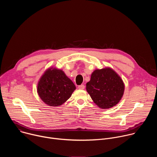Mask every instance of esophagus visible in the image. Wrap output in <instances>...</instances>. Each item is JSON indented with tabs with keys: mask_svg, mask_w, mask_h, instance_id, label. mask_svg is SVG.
I'll return each instance as SVG.
<instances>
[{
	"mask_svg": "<svg viewBox=\"0 0 157 157\" xmlns=\"http://www.w3.org/2000/svg\"><path fill=\"white\" fill-rule=\"evenodd\" d=\"M78 88L79 89H84L85 88V86L84 84H81V85H79L78 86Z\"/></svg>",
	"mask_w": 157,
	"mask_h": 157,
	"instance_id": "1",
	"label": "esophagus"
}]
</instances>
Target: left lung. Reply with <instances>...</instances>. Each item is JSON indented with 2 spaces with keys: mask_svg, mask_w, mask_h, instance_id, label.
I'll list each match as a JSON object with an SVG mask.
<instances>
[{
  "mask_svg": "<svg viewBox=\"0 0 157 157\" xmlns=\"http://www.w3.org/2000/svg\"><path fill=\"white\" fill-rule=\"evenodd\" d=\"M86 90L95 104L102 109L116 105L121 99L124 84L120 76L110 68L96 70L86 84Z\"/></svg>",
  "mask_w": 157,
  "mask_h": 157,
  "instance_id": "obj_1",
  "label": "left lung"
}]
</instances>
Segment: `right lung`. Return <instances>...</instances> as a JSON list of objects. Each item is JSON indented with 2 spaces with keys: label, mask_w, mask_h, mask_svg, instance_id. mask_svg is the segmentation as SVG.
Instances as JSON below:
<instances>
[{
  "label": "right lung",
  "mask_w": 157,
  "mask_h": 157,
  "mask_svg": "<svg viewBox=\"0 0 157 157\" xmlns=\"http://www.w3.org/2000/svg\"><path fill=\"white\" fill-rule=\"evenodd\" d=\"M75 89L74 83L63 71L50 68L40 79L37 91L44 103L55 107L68 100Z\"/></svg>",
  "instance_id": "right-lung-1"
}]
</instances>
